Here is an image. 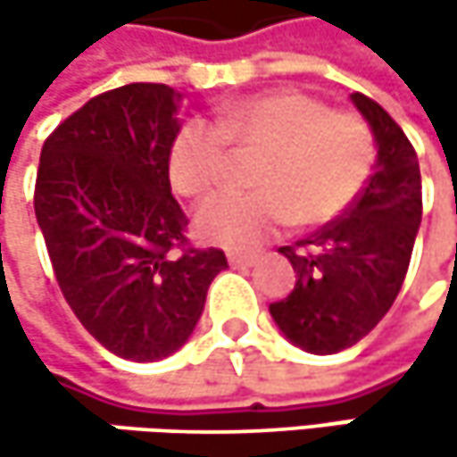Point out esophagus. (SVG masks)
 Segmentation results:
<instances>
[{"label": "esophagus", "mask_w": 457, "mask_h": 457, "mask_svg": "<svg viewBox=\"0 0 457 457\" xmlns=\"http://www.w3.org/2000/svg\"><path fill=\"white\" fill-rule=\"evenodd\" d=\"M228 262L232 267H240V270H245V267H251L253 262H256V256H251V253H229Z\"/></svg>", "instance_id": "34e87169"}]
</instances>
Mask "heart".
Returning a JSON list of instances; mask_svg holds the SVG:
<instances>
[{"label":"heart","mask_w":457,"mask_h":457,"mask_svg":"<svg viewBox=\"0 0 457 457\" xmlns=\"http://www.w3.org/2000/svg\"><path fill=\"white\" fill-rule=\"evenodd\" d=\"M229 145L262 147L253 190H229L195 212V232L232 251L256 248L272 229L322 225L344 214L365 190L376 137L370 124L349 111L296 92H264L225 105L214 121L193 119L179 127L169 150V179L177 193L204 198L229 169Z\"/></svg>","instance_id":"b5f03b06"}]
</instances>
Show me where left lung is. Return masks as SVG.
Segmentation results:
<instances>
[{"label":"left lung","instance_id":"obj_1","mask_svg":"<svg viewBox=\"0 0 457 457\" xmlns=\"http://www.w3.org/2000/svg\"><path fill=\"white\" fill-rule=\"evenodd\" d=\"M352 103L378 145L376 169L357 201L294 245L278 251L294 264V291L270 304L288 341L336 354L368 336L395 304L408 275L420 225V169L400 124L362 92Z\"/></svg>","mask_w":457,"mask_h":457}]
</instances>
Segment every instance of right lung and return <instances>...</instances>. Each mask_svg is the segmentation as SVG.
<instances>
[{
    "label": "right lung",
    "mask_w": 457,
    "mask_h": 457,
    "mask_svg": "<svg viewBox=\"0 0 457 457\" xmlns=\"http://www.w3.org/2000/svg\"><path fill=\"white\" fill-rule=\"evenodd\" d=\"M179 95L127 84L71 113L45 139L34 212L57 286L113 354L163 360L193 333L225 251L193 248L171 195Z\"/></svg>",
    "instance_id": "right-lung-1"
}]
</instances>
